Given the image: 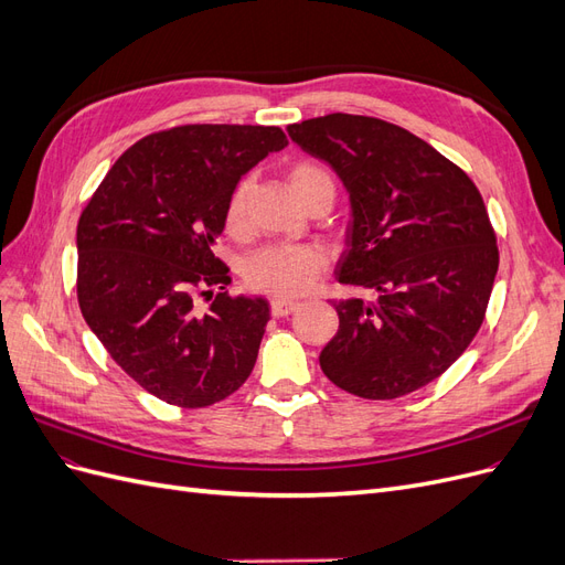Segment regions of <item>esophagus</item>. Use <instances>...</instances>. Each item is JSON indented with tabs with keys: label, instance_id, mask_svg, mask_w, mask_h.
Returning <instances> with one entry per match:
<instances>
[{
	"label": "esophagus",
	"instance_id": "obj_1",
	"mask_svg": "<svg viewBox=\"0 0 565 565\" xmlns=\"http://www.w3.org/2000/svg\"><path fill=\"white\" fill-rule=\"evenodd\" d=\"M299 309L297 301H285V299H273L270 301V313L276 318H285L289 313H295Z\"/></svg>",
	"mask_w": 565,
	"mask_h": 565
}]
</instances>
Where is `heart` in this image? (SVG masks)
Masks as SVG:
<instances>
[{"instance_id": "b5f03b06", "label": "heart", "mask_w": 565, "mask_h": 565, "mask_svg": "<svg viewBox=\"0 0 565 565\" xmlns=\"http://www.w3.org/2000/svg\"><path fill=\"white\" fill-rule=\"evenodd\" d=\"M289 183L297 198L318 183H332L328 167L313 160H301L289 169ZM249 179H243L226 204V226L228 231H241L247 216ZM324 270V256L316 247L306 245H268L254 252L243 266V278L247 287L256 292L273 297H299L309 289L320 273Z\"/></svg>"}]
</instances>
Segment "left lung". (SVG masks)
I'll return each mask as SVG.
<instances>
[{"instance_id":"left-lung-1","label":"left lung","mask_w":565,"mask_h":565,"mask_svg":"<svg viewBox=\"0 0 565 565\" xmlns=\"http://www.w3.org/2000/svg\"><path fill=\"white\" fill-rule=\"evenodd\" d=\"M351 193L341 285L374 299H334L339 330L320 351L332 384L391 401L438 380L481 330L500 264L498 235L467 172L419 136L367 115L289 125Z\"/></svg>"}]
</instances>
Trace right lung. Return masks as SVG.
<instances>
[{
	"label": "right lung",
	"instance_id": "add662e5",
	"mask_svg": "<svg viewBox=\"0 0 565 565\" xmlns=\"http://www.w3.org/2000/svg\"><path fill=\"white\" fill-rule=\"evenodd\" d=\"M285 146L280 127L262 125L148 134L79 214V311L113 361L169 405L224 401L256 363L270 306L226 292L228 266L214 245L237 181Z\"/></svg>",
	"mask_w": 565,
	"mask_h": 565
}]
</instances>
